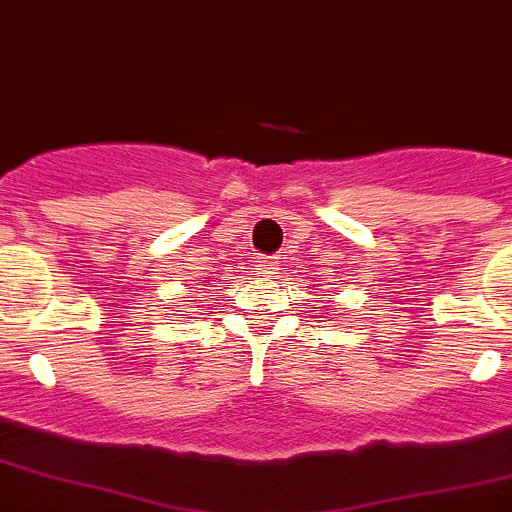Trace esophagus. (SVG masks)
<instances>
[{"label": "esophagus", "mask_w": 512, "mask_h": 512, "mask_svg": "<svg viewBox=\"0 0 512 512\" xmlns=\"http://www.w3.org/2000/svg\"><path fill=\"white\" fill-rule=\"evenodd\" d=\"M254 266L261 276H271V273H276V261H273V256H256Z\"/></svg>", "instance_id": "esophagus-1"}]
</instances>
